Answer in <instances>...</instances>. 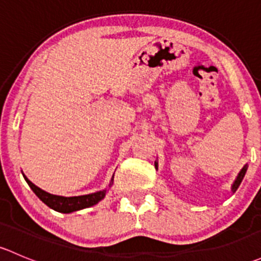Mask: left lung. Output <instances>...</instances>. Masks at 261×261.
<instances>
[{"label": "left lung", "instance_id": "8db88e82", "mask_svg": "<svg viewBox=\"0 0 261 261\" xmlns=\"http://www.w3.org/2000/svg\"><path fill=\"white\" fill-rule=\"evenodd\" d=\"M155 165H156V162H155ZM246 170H247V164L245 165V167L243 168V169L240 170V173H239L238 178H236L235 181H233L232 187H231V191H232V193H235L236 189L239 188V186H240V183H241V181H243L244 177H245V173H246Z\"/></svg>", "mask_w": 261, "mask_h": 261}]
</instances>
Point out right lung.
<instances>
[{
	"instance_id": "obj_1",
	"label": "right lung",
	"mask_w": 261,
	"mask_h": 261,
	"mask_svg": "<svg viewBox=\"0 0 261 261\" xmlns=\"http://www.w3.org/2000/svg\"><path fill=\"white\" fill-rule=\"evenodd\" d=\"M25 180L28 181V184L30 186V188L33 189L34 193L46 204L51 210L62 213H70L74 211H80V210L88 208V207L94 206V204L98 203L99 201L105 198L107 193V189L103 191L96 192V193L91 194H84V196H75V197H63V196H55V194H50L48 192L43 191L39 187H36L33 181H30L28 178L23 175ZM114 183V177H112L110 187Z\"/></svg>"
}]
</instances>
